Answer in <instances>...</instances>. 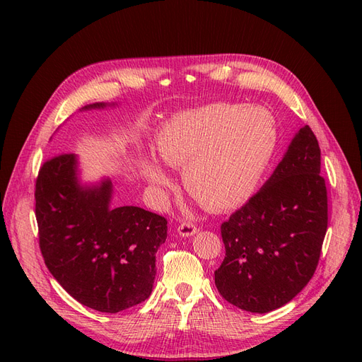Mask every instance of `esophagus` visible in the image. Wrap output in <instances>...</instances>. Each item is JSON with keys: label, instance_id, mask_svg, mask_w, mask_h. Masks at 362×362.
<instances>
[{"label": "esophagus", "instance_id": "1", "mask_svg": "<svg viewBox=\"0 0 362 362\" xmlns=\"http://www.w3.org/2000/svg\"><path fill=\"white\" fill-rule=\"evenodd\" d=\"M198 231H199V228L193 225V223H190V222H182L178 226V234L181 237H190V235H194Z\"/></svg>", "mask_w": 362, "mask_h": 362}]
</instances>
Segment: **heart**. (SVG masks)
Segmentation results:
<instances>
[{"label":"heart","instance_id":"heart-1","mask_svg":"<svg viewBox=\"0 0 362 362\" xmlns=\"http://www.w3.org/2000/svg\"><path fill=\"white\" fill-rule=\"evenodd\" d=\"M278 144V127L264 107L216 103L173 115L156 137L158 157L182 168V184L208 210H231L255 192ZM145 177L168 182L154 160H145Z\"/></svg>","mask_w":362,"mask_h":362}]
</instances>
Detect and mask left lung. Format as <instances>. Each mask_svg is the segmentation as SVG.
<instances>
[{
	"instance_id": "obj_1",
	"label": "left lung",
	"mask_w": 362,
	"mask_h": 362,
	"mask_svg": "<svg viewBox=\"0 0 362 362\" xmlns=\"http://www.w3.org/2000/svg\"><path fill=\"white\" fill-rule=\"evenodd\" d=\"M327 229V192L313 129L298 133L272 177L221 226L218 293L249 313L288 303L310 282Z\"/></svg>"
}]
</instances>
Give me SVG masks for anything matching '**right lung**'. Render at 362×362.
<instances>
[{
  "label": "right lung",
  "mask_w": 362,
  "mask_h": 362,
  "mask_svg": "<svg viewBox=\"0 0 362 362\" xmlns=\"http://www.w3.org/2000/svg\"><path fill=\"white\" fill-rule=\"evenodd\" d=\"M112 193L110 180L81 185L76 156L60 154L40 166L35 199L39 246L51 275L80 303L115 314L149 298L168 221L139 206L113 208Z\"/></svg>",
  "instance_id": "obj_1"
}]
</instances>
